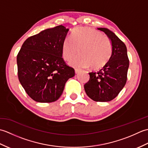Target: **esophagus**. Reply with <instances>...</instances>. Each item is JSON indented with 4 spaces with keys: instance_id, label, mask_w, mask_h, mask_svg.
I'll return each mask as SVG.
<instances>
[{
    "instance_id": "1",
    "label": "esophagus",
    "mask_w": 148,
    "mask_h": 148,
    "mask_svg": "<svg viewBox=\"0 0 148 148\" xmlns=\"http://www.w3.org/2000/svg\"><path fill=\"white\" fill-rule=\"evenodd\" d=\"M79 72H80V70H79V69H75V73L76 74H78Z\"/></svg>"
}]
</instances>
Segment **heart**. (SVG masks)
<instances>
[{"label":"heart","instance_id":"obj_1","mask_svg":"<svg viewBox=\"0 0 148 148\" xmlns=\"http://www.w3.org/2000/svg\"><path fill=\"white\" fill-rule=\"evenodd\" d=\"M70 65L75 68L93 69L103 67L109 60L112 49L109 40L99 31L89 27L75 29L71 39L66 38L62 44V56L65 60L71 61L77 54Z\"/></svg>","mask_w":148,"mask_h":148}]
</instances>
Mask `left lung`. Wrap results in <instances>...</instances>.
<instances>
[{
	"label": "left lung",
	"instance_id": "obj_1",
	"mask_svg": "<svg viewBox=\"0 0 148 148\" xmlns=\"http://www.w3.org/2000/svg\"><path fill=\"white\" fill-rule=\"evenodd\" d=\"M97 29L109 39L111 56L98 72H90V80L84 88L86 95L94 101L109 102L117 97L126 84L129 60L126 46L114 32L106 28Z\"/></svg>",
	"mask_w": 148,
	"mask_h": 148
}]
</instances>
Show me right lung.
I'll list each match as a JSON object with an SVG mask.
<instances>
[{"mask_svg": "<svg viewBox=\"0 0 148 148\" xmlns=\"http://www.w3.org/2000/svg\"><path fill=\"white\" fill-rule=\"evenodd\" d=\"M69 29L59 25L29 37L17 55L19 81L31 99L40 103L57 100L73 68L62 58V46Z\"/></svg>", "mask_w": 148, "mask_h": 148, "instance_id": "1", "label": "right lung"}]
</instances>
